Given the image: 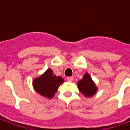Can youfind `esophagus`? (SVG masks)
<instances>
[{"instance_id": "obj_1", "label": "esophagus", "mask_w": 130, "mask_h": 130, "mask_svg": "<svg viewBox=\"0 0 130 130\" xmlns=\"http://www.w3.org/2000/svg\"><path fill=\"white\" fill-rule=\"evenodd\" d=\"M67 81L68 82H69V83H72L73 80H74V78L72 77H67Z\"/></svg>"}]
</instances>
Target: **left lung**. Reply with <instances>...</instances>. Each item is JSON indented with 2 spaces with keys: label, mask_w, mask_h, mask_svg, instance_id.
<instances>
[{
  "label": "left lung",
  "mask_w": 130,
  "mask_h": 130,
  "mask_svg": "<svg viewBox=\"0 0 130 130\" xmlns=\"http://www.w3.org/2000/svg\"><path fill=\"white\" fill-rule=\"evenodd\" d=\"M77 87L79 92H82L85 98L92 97L98 90V87L92 81L90 75L87 72L84 74L83 79L77 82Z\"/></svg>",
  "instance_id": "8db88e82"
}]
</instances>
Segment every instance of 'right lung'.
Listing matches in <instances>:
<instances>
[{
    "mask_svg": "<svg viewBox=\"0 0 130 130\" xmlns=\"http://www.w3.org/2000/svg\"><path fill=\"white\" fill-rule=\"evenodd\" d=\"M63 83L64 79L61 77L54 74L51 69H47L43 74L33 79L32 85L38 94L51 99L54 97L59 86Z\"/></svg>",
    "mask_w": 130,
    "mask_h": 130,
    "instance_id": "add662e5",
    "label": "right lung"
}]
</instances>
